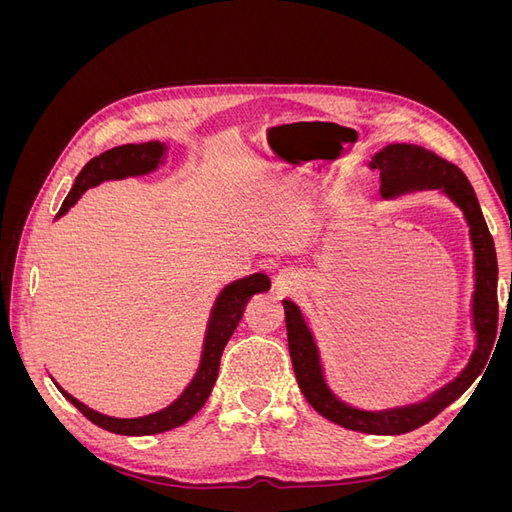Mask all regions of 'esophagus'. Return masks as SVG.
<instances>
[{"instance_id": "esophagus-1", "label": "esophagus", "mask_w": 512, "mask_h": 512, "mask_svg": "<svg viewBox=\"0 0 512 512\" xmlns=\"http://www.w3.org/2000/svg\"><path fill=\"white\" fill-rule=\"evenodd\" d=\"M299 286V275L290 271V269H282L280 273L275 275V288L277 290H292Z\"/></svg>"}]
</instances>
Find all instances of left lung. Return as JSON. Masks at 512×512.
Wrapping results in <instances>:
<instances>
[{"label":"left lung","mask_w":512,"mask_h":512,"mask_svg":"<svg viewBox=\"0 0 512 512\" xmlns=\"http://www.w3.org/2000/svg\"><path fill=\"white\" fill-rule=\"evenodd\" d=\"M369 168L380 170V194L386 200L421 190H438L453 205H457L470 228V241L474 252V292H472V329L476 346L468 365L457 378L423 401L408 406H395L386 410L354 408L339 399L324 378L320 350L312 329L301 314L299 305L284 299L288 348L294 367V376L301 393L318 414L352 431L376 433V436H399L429 423L457 397L466 393L472 382L485 369L498 333V258H495L493 237L480 211L478 198L468 177L461 168L446 162L436 153L408 143H391L371 156Z\"/></svg>","instance_id":"1"}]
</instances>
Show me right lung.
<instances>
[{
    "label": "right lung",
    "mask_w": 512,
    "mask_h": 512,
    "mask_svg": "<svg viewBox=\"0 0 512 512\" xmlns=\"http://www.w3.org/2000/svg\"><path fill=\"white\" fill-rule=\"evenodd\" d=\"M166 153H168V147L166 143H160V141L121 145L100 153L98 158L89 160L83 166L79 177H76L72 185L70 194L64 200V205H61L59 213L55 215V220H59L61 215H66L70 207L76 205V200H79L89 188H96V185H100L102 181L141 177V175L153 173V170H158V166L166 162ZM269 288H271V280L265 273H252L247 277H241V280L230 282L220 290L218 299H215L211 307L203 352H200V363L194 378L190 380L188 386H185V391L173 401V404H168L158 412L147 414V416H136V418L108 416L85 406L83 401H79L68 391L61 389L55 380L53 382L59 389V393L64 395L72 406L79 408L91 423L111 433H119V436H151V433L175 429L183 423H188L190 418L205 406V401L211 395L213 384L218 380L222 352L228 344L230 335L237 329L247 301H250L254 294L267 292Z\"/></svg>",
    "instance_id": "1"
}]
</instances>
